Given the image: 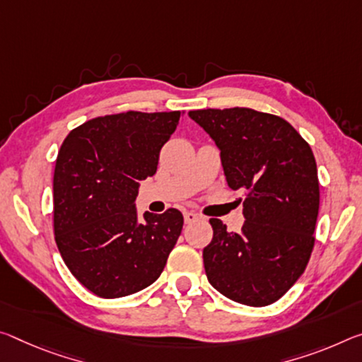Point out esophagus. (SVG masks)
Listing matches in <instances>:
<instances>
[{
    "instance_id": "1",
    "label": "esophagus",
    "mask_w": 362,
    "mask_h": 362,
    "mask_svg": "<svg viewBox=\"0 0 362 362\" xmlns=\"http://www.w3.org/2000/svg\"><path fill=\"white\" fill-rule=\"evenodd\" d=\"M198 214H194V212H192V211H185L183 212V219H185V222L187 223H190V222H193V221H197L198 219Z\"/></svg>"
}]
</instances>
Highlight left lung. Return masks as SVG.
Wrapping results in <instances>:
<instances>
[{"label": "left lung", "mask_w": 362, "mask_h": 362, "mask_svg": "<svg viewBox=\"0 0 362 362\" xmlns=\"http://www.w3.org/2000/svg\"><path fill=\"white\" fill-rule=\"evenodd\" d=\"M188 116L219 148L227 185L245 193L242 232L209 221L214 235L203 250L209 284L242 305H271L301 277L314 246L319 180L311 146L282 117L250 107Z\"/></svg>", "instance_id": "1"}]
</instances>
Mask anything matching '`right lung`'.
<instances>
[{
  "mask_svg": "<svg viewBox=\"0 0 362 362\" xmlns=\"http://www.w3.org/2000/svg\"><path fill=\"white\" fill-rule=\"evenodd\" d=\"M180 111L95 117L74 129L56 159L54 238L85 288L101 298L136 293L156 282L182 232L180 211L145 212L140 180L156 174L159 151Z\"/></svg>",
  "mask_w": 362,
  "mask_h": 362,
  "instance_id": "1",
  "label": "right lung"
}]
</instances>
